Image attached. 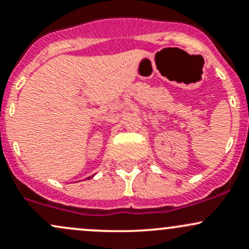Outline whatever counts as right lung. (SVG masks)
Masks as SVG:
<instances>
[{
    "label": "right lung",
    "mask_w": 249,
    "mask_h": 249,
    "mask_svg": "<svg viewBox=\"0 0 249 249\" xmlns=\"http://www.w3.org/2000/svg\"><path fill=\"white\" fill-rule=\"evenodd\" d=\"M91 177H92V176H91ZM89 178H90V177H88V179H89Z\"/></svg>",
    "instance_id": "1"
}]
</instances>
